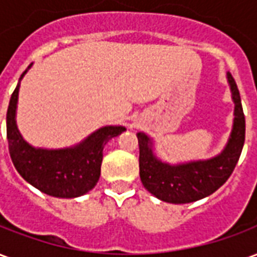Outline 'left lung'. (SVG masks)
<instances>
[{
	"label": "left lung",
	"mask_w": 257,
	"mask_h": 257,
	"mask_svg": "<svg viewBox=\"0 0 257 257\" xmlns=\"http://www.w3.org/2000/svg\"><path fill=\"white\" fill-rule=\"evenodd\" d=\"M227 78L235 103V118L231 138L220 156L208 161L171 167L158 161L153 156L150 139L146 135L138 134L140 179L146 189L157 198L172 204H189L215 193L231 176L245 142V115L235 79L230 73Z\"/></svg>",
	"instance_id": "obj_1"
}]
</instances>
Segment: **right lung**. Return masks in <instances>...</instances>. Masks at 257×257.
Segmentation results:
<instances>
[{
  "label": "right lung",
  "mask_w": 257,
  "mask_h": 257,
  "mask_svg": "<svg viewBox=\"0 0 257 257\" xmlns=\"http://www.w3.org/2000/svg\"><path fill=\"white\" fill-rule=\"evenodd\" d=\"M26 71L20 75V79ZM20 79L11 96L7 111V139L16 171L25 180L48 195L58 198L84 195L93 189L99 180L104 145L111 138L122 134L125 128H100L74 149L36 150L22 139L15 122Z\"/></svg>",
  "instance_id": "add662e5"
}]
</instances>
